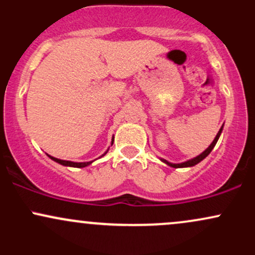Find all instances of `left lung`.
Returning a JSON list of instances; mask_svg holds the SVG:
<instances>
[{
    "instance_id": "left-lung-1",
    "label": "left lung",
    "mask_w": 255,
    "mask_h": 255,
    "mask_svg": "<svg viewBox=\"0 0 255 255\" xmlns=\"http://www.w3.org/2000/svg\"><path fill=\"white\" fill-rule=\"evenodd\" d=\"M223 126H224V125H223ZM223 126H222V127H221V129H219V131L217 133V135H216L215 139H213V141L211 142V144H210L209 147H207L206 150H205L204 152H201V153L199 154V156L192 158V159L186 160V162H182V163H171V162H169V160L164 159V158H159V160H160V162L165 163L166 165L171 166V168H191V166L197 165L198 163H200L201 160L205 159V158H206L207 156H209L210 153H211V151L213 150V147H215L216 144H217L219 136H221L222 130H223Z\"/></svg>"
}]
</instances>
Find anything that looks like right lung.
<instances>
[{"label":"right lung","mask_w":255,"mask_h":255,"mask_svg":"<svg viewBox=\"0 0 255 255\" xmlns=\"http://www.w3.org/2000/svg\"><path fill=\"white\" fill-rule=\"evenodd\" d=\"M113 144H114V136H113V139H111V146H113ZM108 151H109V148H108V150L104 152V154H102L101 157L105 156V154H107V152H108ZM48 157L50 158V159L54 160V162L58 163V164L64 165V166H72V168H85V166H87V165L92 164V163L95 162V160H90V162H72V160H63V159H58V158H55V157H52V156H49V154H48ZM101 157H99V158H101Z\"/></svg>","instance_id":"add662e5"}]
</instances>
